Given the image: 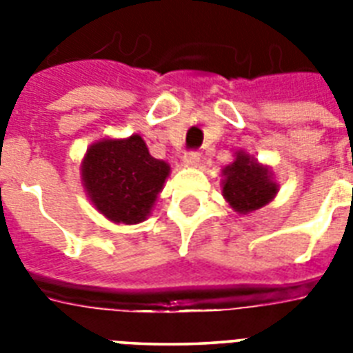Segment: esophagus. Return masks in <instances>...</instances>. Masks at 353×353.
<instances>
[{"mask_svg":"<svg viewBox=\"0 0 353 353\" xmlns=\"http://www.w3.org/2000/svg\"><path fill=\"white\" fill-rule=\"evenodd\" d=\"M185 163L190 166H198L201 163V154H199V150H188L187 154H185Z\"/></svg>","mask_w":353,"mask_h":353,"instance_id":"1","label":"esophagus"}]
</instances>
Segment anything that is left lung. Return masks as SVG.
I'll use <instances>...</instances> for the list:
<instances>
[{
	"label": "left lung",
	"mask_w": 353,
	"mask_h": 353,
	"mask_svg": "<svg viewBox=\"0 0 353 353\" xmlns=\"http://www.w3.org/2000/svg\"><path fill=\"white\" fill-rule=\"evenodd\" d=\"M223 196L232 209L247 214L260 209L274 198L279 190L276 183L271 181V174L265 166L258 165L243 152L236 154L232 165L223 170Z\"/></svg>",
	"instance_id": "8db88e82"
}]
</instances>
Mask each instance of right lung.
<instances>
[{"label": "right lung", "mask_w": 353, "mask_h": 353, "mask_svg": "<svg viewBox=\"0 0 353 353\" xmlns=\"http://www.w3.org/2000/svg\"><path fill=\"white\" fill-rule=\"evenodd\" d=\"M168 172L170 166L150 155L141 135L95 143L82 163L91 201L117 223H139L150 214Z\"/></svg>", "instance_id": "right-lung-1"}]
</instances>
